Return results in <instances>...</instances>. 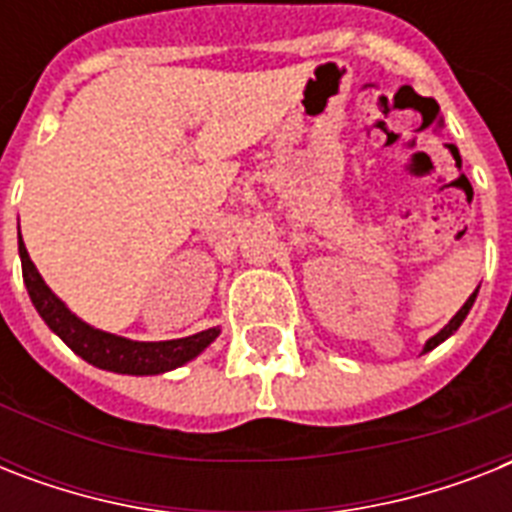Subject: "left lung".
I'll use <instances>...</instances> for the list:
<instances>
[{
    "mask_svg": "<svg viewBox=\"0 0 512 512\" xmlns=\"http://www.w3.org/2000/svg\"><path fill=\"white\" fill-rule=\"evenodd\" d=\"M476 295H478V289H476V292H473V295L468 297V303L462 305L460 311H457V316H454V319L449 321V324H446V327L441 329V332H438L436 337H430V340L425 342V350H422V353H428V350H433V348H436V345H438V342H444L446 337L454 335V332L460 329V324H462V321H465V316H468V313H470V308H473V303H476Z\"/></svg>",
    "mask_w": 512,
    "mask_h": 512,
    "instance_id": "8db88e82",
    "label": "left lung"
}]
</instances>
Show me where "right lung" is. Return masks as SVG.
Wrapping results in <instances>:
<instances>
[{
    "label": "right lung",
    "instance_id": "1",
    "mask_svg": "<svg viewBox=\"0 0 512 512\" xmlns=\"http://www.w3.org/2000/svg\"><path fill=\"white\" fill-rule=\"evenodd\" d=\"M20 265H23V281H26L28 297L44 319V324L74 350L76 356L90 361L92 366L108 369L119 374H162L175 366L191 361L207 348L209 342L220 335V329H204L199 335L183 337V340L167 342H135L127 337L108 335L100 329H92L82 319H76L52 289L44 284V279L36 271V265L28 257L26 244L20 241Z\"/></svg>",
    "mask_w": 512,
    "mask_h": 512
}]
</instances>
